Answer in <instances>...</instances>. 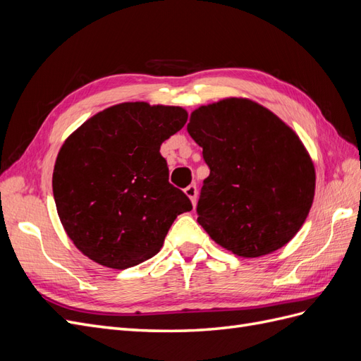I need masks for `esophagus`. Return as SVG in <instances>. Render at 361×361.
I'll list each match as a JSON object with an SVG mask.
<instances>
[{
  "label": "esophagus",
  "instance_id": "obj_1",
  "mask_svg": "<svg viewBox=\"0 0 361 361\" xmlns=\"http://www.w3.org/2000/svg\"><path fill=\"white\" fill-rule=\"evenodd\" d=\"M183 192L187 194V197L191 200V203L195 204V199H197V187H195V185H188V187L183 190Z\"/></svg>",
  "mask_w": 361,
  "mask_h": 361
}]
</instances>
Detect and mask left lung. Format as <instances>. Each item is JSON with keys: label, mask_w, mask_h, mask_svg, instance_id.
Wrapping results in <instances>:
<instances>
[{"label": "left lung", "mask_w": 361, "mask_h": 361, "mask_svg": "<svg viewBox=\"0 0 361 361\" xmlns=\"http://www.w3.org/2000/svg\"><path fill=\"white\" fill-rule=\"evenodd\" d=\"M187 130L211 170L197 221L212 241L248 259L286 245L310 212L316 185L297 133L247 97L195 108Z\"/></svg>", "instance_id": "left-lung-1"}]
</instances>
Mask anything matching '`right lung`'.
I'll return each mask as SVG.
<instances>
[{
    "label": "right lung",
    "mask_w": 361,
    "mask_h": 361,
    "mask_svg": "<svg viewBox=\"0 0 361 361\" xmlns=\"http://www.w3.org/2000/svg\"><path fill=\"white\" fill-rule=\"evenodd\" d=\"M182 106L122 102L64 140L52 173L60 221L96 264L126 269L155 256L176 216L192 209L169 182L161 145L187 123Z\"/></svg>",
    "instance_id": "obj_1"
}]
</instances>
